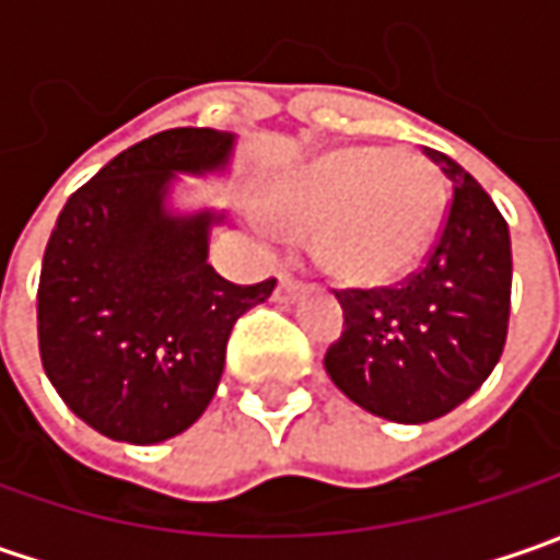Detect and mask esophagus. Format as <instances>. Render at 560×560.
<instances>
[{
	"instance_id": "esophagus-1",
	"label": "esophagus",
	"mask_w": 560,
	"mask_h": 560,
	"mask_svg": "<svg viewBox=\"0 0 560 560\" xmlns=\"http://www.w3.org/2000/svg\"><path fill=\"white\" fill-rule=\"evenodd\" d=\"M299 295H302V283L280 277V283H277V290H273V299H277V302H283V305H290V302H295Z\"/></svg>"
}]
</instances>
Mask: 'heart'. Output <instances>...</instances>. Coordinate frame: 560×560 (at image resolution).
I'll return each instance as SVG.
<instances>
[{
    "label": "heart",
    "mask_w": 560,
    "mask_h": 560,
    "mask_svg": "<svg viewBox=\"0 0 560 560\" xmlns=\"http://www.w3.org/2000/svg\"><path fill=\"white\" fill-rule=\"evenodd\" d=\"M442 208L440 171L423 155L349 145L280 177L248 221L265 240L317 233V258L336 280L380 287L415 268Z\"/></svg>",
    "instance_id": "obj_1"
}]
</instances>
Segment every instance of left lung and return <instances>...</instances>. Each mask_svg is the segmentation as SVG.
<instances>
[{"label":"left lung","mask_w":560,"mask_h":560,"mask_svg":"<svg viewBox=\"0 0 560 560\" xmlns=\"http://www.w3.org/2000/svg\"><path fill=\"white\" fill-rule=\"evenodd\" d=\"M452 205L427 265L396 290L336 292L342 336L324 355L336 386L376 418L427 423L470 398L499 364L511 312V236L462 164L427 149Z\"/></svg>","instance_id":"left-lung-1"}]
</instances>
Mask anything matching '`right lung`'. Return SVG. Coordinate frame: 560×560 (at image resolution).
Masks as SVG:
<instances>
[{"label": "right lung", "instance_id": "1", "mask_svg": "<svg viewBox=\"0 0 560 560\" xmlns=\"http://www.w3.org/2000/svg\"><path fill=\"white\" fill-rule=\"evenodd\" d=\"M236 137L177 127L130 145L55 221L39 270V358L55 393L102 436L155 445L202 418L233 324L273 292L208 265L224 214L167 205L177 174H221Z\"/></svg>", "mask_w": 560, "mask_h": 560}]
</instances>
